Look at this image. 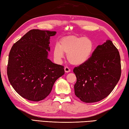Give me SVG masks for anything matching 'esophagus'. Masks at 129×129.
Instances as JSON below:
<instances>
[{
	"mask_svg": "<svg viewBox=\"0 0 129 129\" xmlns=\"http://www.w3.org/2000/svg\"><path fill=\"white\" fill-rule=\"evenodd\" d=\"M64 71H65V73H69L71 72V69H70L68 67H65L64 68Z\"/></svg>",
	"mask_w": 129,
	"mask_h": 129,
	"instance_id": "34e87169",
	"label": "esophagus"
}]
</instances>
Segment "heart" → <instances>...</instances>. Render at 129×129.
<instances>
[{
  "label": "heart",
  "mask_w": 129,
  "mask_h": 129,
  "mask_svg": "<svg viewBox=\"0 0 129 129\" xmlns=\"http://www.w3.org/2000/svg\"><path fill=\"white\" fill-rule=\"evenodd\" d=\"M93 51L94 43L91 39L71 36L62 38L59 42V46H55L53 55L56 59L61 60L64 53L68 55L71 64L81 65L90 59Z\"/></svg>",
  "instance_id": "1"
}]
</instances>
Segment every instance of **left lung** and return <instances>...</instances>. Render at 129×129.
<instances>
[{"mask_svg":"<svg viewBox=\"0 0 129 129\" xmlns=\"http://www.w3.org/2000/svg\"><path fill=\"white\" fill-rule=\"evenodd\" d=\"M77 78L74 92L83 102L95 103L108 96L120 80L121 58L112 42L99 45L90 59L73 69Z\"/></svg>","mask_w":129,"mask_h":129,"instance_id":"1","label":"left lung"}]
</instances>
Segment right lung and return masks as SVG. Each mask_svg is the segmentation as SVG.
Returning <instances> with one entry per match:
<instances>
[{"label": "right lung", "instance_id": "1", "mask_svg": "<svg viewBox=\"0 0 129 129\" xmlns=\"http://www.w3.org/2000/svg\"><path fill=\"white\" fill-rule=\"evenodd\" d=\"M56 31L33 29L13 44L9 54L7 75L16 92L30 101L50 94L55 81L64 74V67L48 58L50 37Z\"/></svg>", "mask_w": 129, "mask_h": 129}]
</instances>
